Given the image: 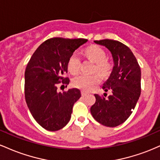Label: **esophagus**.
Masks as SVG:
<instances>
[{
    "instance_id": "1",
    "label": "esophagus",
    "mask_w": 160,
    "mask_h": 160,
    "mask_svg": "<svg viewBox=\"0 0 160 160\" xmlns=\"http://www.w3.org/2000/svg\"><path fill=\"white\" fill-rule=\"evenodd\" d=\"M87 94H88V93L86 92H84V91H82V92H81L82 96H86V95H87Z\"/></svg>"
}]
</instances>
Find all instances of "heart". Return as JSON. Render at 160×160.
<instances>
[{"label": "heart", "mask_w": 160, "mask_h": 160, "mask_svg": "<svg viewBox=\"0 0 160 160\" xmlns=\"http://www.w3.org/2000/svg\"><path fill=\"white\" fill-rule=\"evenodd\" d=\"M86 56L95 62V66L94 71L98 72L102 76L107 77L111 74L113 65L109 61L106 59L107 54L102 47L97 45H91L86 47L84 50ZM81 61L76 53H73L68 60V70L71 74H75L80 70ZM101 82L100 75L95 74L92 75L80 74L75 77L72 80V84L74 87L82 89L83 91H90Z\"/></svg>", "instance_id": "b5f03b06"}]
</instances>
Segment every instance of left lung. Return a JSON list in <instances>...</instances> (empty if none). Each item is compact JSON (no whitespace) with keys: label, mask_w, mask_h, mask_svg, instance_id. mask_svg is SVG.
I'll use <instances>...</instances> for the list:
<instances>
[{"label":"left lung","mask_w":160,"mask_h":160,"mask_svg":"<svg viewBox=\"0 0 160 160\" xmlns=\"http://www.w3.org/2000/svg\"><path fill=\"white\" fill-rule=\"evenodd\" d=\"M95 43L111 51L114 66L102 86L112 94L108 98L95 94L96 100L90 111L99 123L115 127L127 120L135 108L141 95V68L131 49L121 42L105 39L95 40Z\"/></svg>","instance_id":"left-lung-1"}]
</instances>
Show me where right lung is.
<instances>
[{
	"mask_svg": "<svg viewBox=\"0 0 160 160\" xmlns=\"http://www.w3.org/2000/svg\"><path fill=\"white\" fill-rule=\"evenodd\" d=\"M86 39L52 38L33 53L25 72V97L29 111L40 126L57 131L69 122L73 106L81 96L78 89L57 92L60 82L69 83L68 60Z\"/></svg>",
	"mask_w": 160,
	"mask_h": 160,
	"instance_id": "obj_1",
	"label": "right lung"
}]
</instances>
